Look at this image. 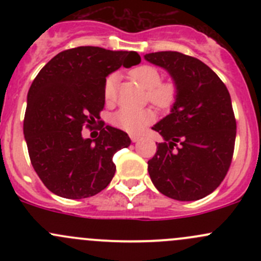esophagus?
Returning a JSON list of instances; mask_svg holds the SVG:
<instances>
[{
  "mask_svg": "<svg viewBox=\"0 0 261 261\" xmlns=\"http://www.w3.org/2000/svg\"><path fill=\"white\" fill-rule=\"evenodd\" d=\"M130 139H131V141H133V143H136V141H139L140 140V136L139 135H130Z\"/></svg>",
  "mask_w": 261,
  "mask_h": 261,
  "instance_id": "34e87169",
  "label": "esophagus"
}]
</instances>
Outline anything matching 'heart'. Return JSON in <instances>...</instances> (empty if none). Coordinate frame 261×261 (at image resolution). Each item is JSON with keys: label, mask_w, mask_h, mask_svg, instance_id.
<instances>
[{"label": "heart", "mask_w": 261, "mask_h": 261, "mask_svg": "<svg viewBox=\"0 0 261 261\" xmlns=\"http://www.w3.org/2000/svg\"><path fill=\"white\" fill-rule=\"evenodd\" d=\"M131 77L144 88L147 89V98L159 109H168L177 98V87L173 83H160L162 75L159 70L151 65H140L130 72ZM117 74L112 73L106 78L103 84V97L106 102H112L115 98ZM154 114L150 110H131L122 107L116 111L111 117L112 125L127 133H140L145 126L154 121Z\"/></svg>", "instance_id": "heart-1"}]
</instances>
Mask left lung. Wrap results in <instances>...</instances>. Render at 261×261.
I'll return each mask as SVG.
<instances>
[{
  "instance_id": "obj_1",
  "label": "left lung",
  "mask_w": 261,
  "mask_h": 261,
  "mask_svg": "<svg viewBox=\"0 0 261 261\" xmlns=\"http://www.w3.org/2000/svg\"><path fill=\"white\" fill-rule=\"evenodd\" d=\"M144 58L164 68L177 87L170 114L152 126L165 140L147 162L152 184L177 201L203 198L220 186L232 160L236 120L230 93L197 58L178 51Z\"/></svg>"
}]
</instances>
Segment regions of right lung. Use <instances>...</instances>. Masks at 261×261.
<instances>
[{"label":"right lung","mask_w":261,"mask_h":261,"mask_svg":"<svg viewBox=\"0 0 261 261\" xmlns=\"http://www.w3.org/2000/svg\"><path fill=\"white\" fill-rule=\"evenodd\" d=\"M140 62L136 51L78 46L55 55L36 75L28 93L23 136L31 164L50 192L63 198H87L112 180V158L130 146V138L103 122L94 141L83 139L81 128L101 123L107 75Z\"/></svg>","instance_id":"right-lung-1"}]
</instances>
